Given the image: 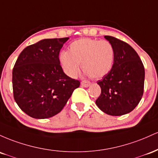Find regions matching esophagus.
<instances>
[{"label":"esophagus","mask_w":158,"mask_h":158,"mask_svg":"<svg viewBox=\"0 0 158 158\" xmlns=\"http://www.w3.org/2000/svg\"><path fill=\"white\" fill-rule=\"evenodd\" d=\"M81 85H82L83 86H84V87H88V86H90V82L87 81H83L82 82H81Z\"/></svg>","instance_id":"esophagus-1"}]
</instances>
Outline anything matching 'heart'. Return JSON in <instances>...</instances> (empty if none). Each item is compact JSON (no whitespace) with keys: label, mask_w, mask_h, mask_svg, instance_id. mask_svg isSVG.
I'll list each match as a JSON object with an SVG mask.
<instances>
[{"label":"heart","mask_w":158,"mask_h":158,"mask_svg":"<svg viewBox=\"0 0 158 158\" xmlns=\"http://www.w3.org/2000/svg\"><path fill=\"white\" fill-rule=\"evenodd\" d=\"M114 46L109 41L84 38L70 44L69 51L60 54V61L65 74L75 77L80 63L85 74L93 78H101L110 72L115 61Z\"/></svg>","instance_id":"1"}]
</instances>
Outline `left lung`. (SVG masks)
I'll return each mask as SVG.
<instances>
[{
    "instance_id": "1",
    "label": "left lung",
    "mask_w": 158,
    "mask_h": 158,
    "mask_svg": "<svg viewBox=\"0 0 158 158\" xmlns=\"http://www.w3.org/2000/svg\"><path fill=\"white\" fill-rule=\"evenodd\" d=\"M104 38L114 46L116 55L112 69L97 82L102 93L95 104L108 115L122 116L131 112L143 97L144 66L131 46L113 36Z\"/></svg>"
}]
</instances>
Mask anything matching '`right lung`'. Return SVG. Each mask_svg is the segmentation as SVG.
<instances>
[{
	"label": "right lung",
	"instance_id": "add662e5",
	"mask_svg": "<svg viewBox=\"0 0 158 158\" xmlns=\"http://www.w3.org/2000/svg\"><path fill=\"white\" fill-rule=\"evenodd\" d=\"M69 38L45 39L26 47L12 70L15 102L32 118H48L59 113L80 83L67 76L59 54Z\"/></svg>",
	"mask_w": 158,
	"mask_h": 158
}]
</instances>
